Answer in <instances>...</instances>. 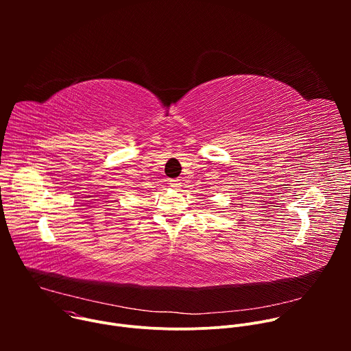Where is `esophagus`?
Here are the masks:
<instances>
[{"instance_id": "34e87169", "label": "esophagus", "mask_w": 351, "mask_h": 351, "mask_svg": "<svg viewBox=\"0 0 351 351\" xmlns=\"http://www.w3.org/2000/svg\"><path fill=\"white\" fill-rule=\"evenodd\" d=\"M171 187H172V189H175V190H179V189L182 187L180 180H179V179H173V180H171Z\"/></svg>"}]
</instances>
